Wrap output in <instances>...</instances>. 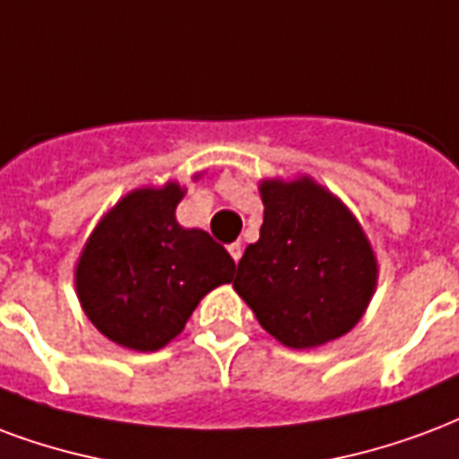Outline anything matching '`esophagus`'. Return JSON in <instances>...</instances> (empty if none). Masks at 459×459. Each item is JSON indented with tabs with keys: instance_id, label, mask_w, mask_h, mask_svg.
<instances>
[{
	"instance_id": "1",
	"label": "esophagus",
	"mask_w": 459,
	"mask_h": 459,
	"mask_svg": "<svg viewBox=\"0 0 459 459\" xmlns=\"http://www.w3.org/2000/svg\"><path fill=\"white\" fill-rule=\"evenodd\" d=\"M229 253H230V257H233V260L238 263L240 257H243V246H240V243H230Z\"/></svg>"
}]
</instances>
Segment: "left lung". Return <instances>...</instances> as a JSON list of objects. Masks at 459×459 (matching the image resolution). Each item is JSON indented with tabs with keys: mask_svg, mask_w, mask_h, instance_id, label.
I'll return each mask as SVG.
<instances>
[{
	"mask_svg": "<svg viewBox=\"0 0 459 459\" xmlns=\"http://www.w3.org/2000/svg\"><path fill=\"white\" fill-rule=\"evenodd\" d=\"M260 240L246 247L233 287L264 331L304 351L341 338L365 314L377 263L365 233L311 179L264 182Z\"/></svg>",
	"mask_w": 459,
	"mask_h": 459,
	"instance_id": "1",
	"label": "left lung"
}]
</instances>
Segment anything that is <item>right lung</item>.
Instances as JSON below:
<instances>
[{
	"label": "right lung",
	"mask_w": 459,
	"mask_h": 459,
	"mask_svg": "<svg viewBox=\"0 0 459 459\" xmlns=\"http://www.w3.org/2000/svg\"><path fill=\"white\" fill-rule=\"evenodd\" d=\"M179 185L131 192L101 219L77 264L84 314L131 351H160L206 291L233 280L226 247L206 230L179 226Z\"/></svg>",
	"instance_id": "1"
}]
</instances>
